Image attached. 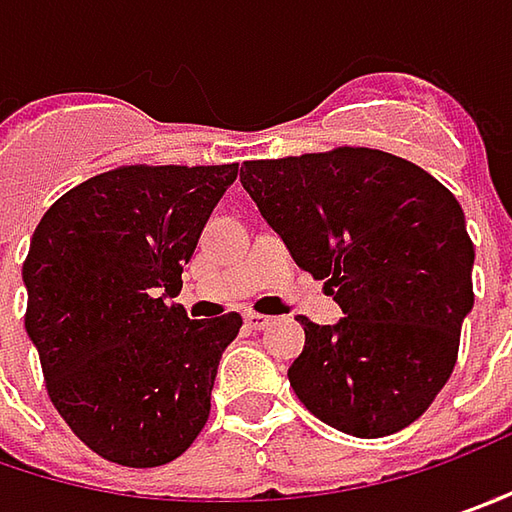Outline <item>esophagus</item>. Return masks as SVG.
Segmentation results:
<instances>
[{"label": "esophagus", "instance_id": "obj_1", "mask_svg": "<svg viewBox=\"0 0 512 512\" xmlns=\"http://www.w3.org/2000/svg\"><path fill=\"white\" fill-rule=\"evenodd\" d=\"M246 323L252 326V329H266L272 318H266V315H257V312H246Z\"/></svg>", "mask_w": 512, "mask_h": 512}]
</instances>
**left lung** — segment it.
<instances>
[{
    "instance_id": "8db88e82",
    "label": "left lung",
    "mask_w": 512,
    "mask_h": 512,
    "mask_svg": "<svg viewBox=\"0 0 512 512\" xmlns=\"http://www.w3.org/2000/svg\"><path fill=\"white\" fill-rule=\"evenodd\" d=\"M240 183L344 318L300 315L289 384L323 424L358 438L410 427L447 384L473 309V240L433 174L375 148L249 160Z\"/></svg>"
}]
</instances>
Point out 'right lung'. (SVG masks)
<instances>
[{"label":"right lung","mask_w":512,"mask_h":512,"mask_svg":"<svg viewBox=\"0 0 512 512\" xmlns=\"http://www.w3.org/2000/svg\"><path fill=\"white\" fill-rule=\"evenodd\" d=\"M232 166H123L62 194L22 263L25 332L56 412L123 467H160L203 430L237 312L189 321L174 298Z\"/></svg>","instance_id":"1"}]
</instances>
